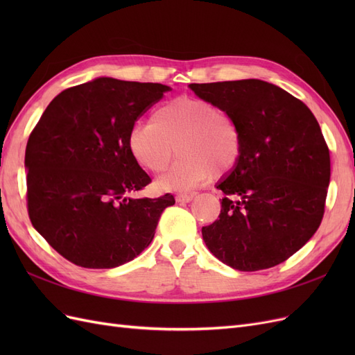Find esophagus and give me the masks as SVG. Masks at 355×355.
Listing matches in <instances>:
<instances>
[{
  "label": "esophagus",
  "mask_w": 355,
  "mask_h": 355,
  "mask_svg": "<svg viewBox=\"0 0 355 355\" xmlns=\"http://www.w3.org/2000/svg\"><path fill=\"white\" fill-rule=\"evenodd\" d=\"M194 196H189V194H178L176 196V201L178 202H189Z\"/></svg>",
  "instance_id": "34e87169"
}]
</instances>
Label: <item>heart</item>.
<instances>
[{"label": "heart", "instance_id": "b5f03b06", "mask_svg": "<svg viewBox=\"0 0 355 355\" xmlns=\"http://www.w3.org/2000/svg\"><path fill=\"white\" fill-rule=\"evenodd\" d=\"M241 132L234 118L206 99L179 96L153 114V123L136 124L128 146L148 171L161 173L173 155L176 164L158 180L161 189L187 191L210 175L222 178L235 168L241 155Z\"/></svg>", "mask_w": 355, "mask_h": 355}]
</instances>
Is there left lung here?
Wrapping results in <instances>:
<instances>
[{"mask_svg":"<svg viewBox=\"0 0 355 355\" xmlns=\"http://www.w3.org/2000/svg\"><path fill=\"white\" fill-rule=\"evenodd\" d=\"M241 132L239 164L216 185L219 219L202 227L218 259L239 271L284 262L313 237L324 214L330 154L314 114L262 80L189 84Z\"/></svg>","mask_w":355,"mask_h":355,"instance_id":"left-lung-1","label":"left lung"}]
</instances>
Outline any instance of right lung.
<instances>
[{"label":"right lung","instance_id":"right-lung-1","mask_svg":"<svg viewBox=\"0 0 355 355\" xmlns=\"http://www.w3.org/2000/svg\"><path fill=\"white\" fill-rule=\"evenodd\" d=\"M168 85L101 77L63 90L32 130L25 153L28 213L69 262L93 270L130 262L153 241L175 198H132L151 178L128 135Z\"/></svg>","mask_w":355,"mask_h":355}]
</instances>
